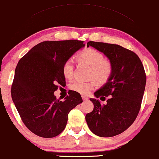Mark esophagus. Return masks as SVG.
<instances>
[{"mask_svg": "<svg viewBox=\"0 0 159 159\" xmlns=\"http://www.w3.org/2000/svg\"><path fill=\"white\" fill-rule=\"evenodd\" d=\"M82 99H83V100H84V101H86V100H87L89 98H88L87 97H86V96H82Z\"/></svg>", "mask_w": 159, "mask_h": 159, "instance_id": "34e87169", "label": "esophagus"}]
</instances>
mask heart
Masks as SVG:
<instances>
[{"label":"heart","instance_id":"b5f03b06","mask_svg":"<svg viewBox=\"0 0 159 159\" xmlns=\"http://www.w3.org/2000/svg\"><path fill=\"white\" fill-rule=\"evenodd\" d=\"M77 59L78 61L85 62L90 65L89 78H94L100 84L107 83L113 74L112 62L110 60L104 59L103 54L94 48H88L84 49L78 53ZM73 59H67L62 67L63 75L67 79L71 80L73 77ZM95 80L91 79L87 81H75L70 84V88L73 91L81 94H88L95 86Z\"/></svg>","mask_w":159,"mask_h":159}]
</instances>
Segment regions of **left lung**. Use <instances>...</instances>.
<instances>
[{
    "mask_svg": "<svg viewBox=\"0 0 159 159\" xmlns=\"http://www.w3.org/2000/svg\"><path fill=\"white\" fill-rule=\"evenodd\" d=\"M112 62L113 74L103 87L90 98L93 111L86 114V121L92 133L101 137L120 134L134 123L141 108L146 84V74L141 60L134 52L122 46L89 41Z\"/></svg>",
    "mask_w": 159,
    "mask_h": 159,
    "instance_id": "8db88e82",
    "label": "left lung"
}]
</instances>
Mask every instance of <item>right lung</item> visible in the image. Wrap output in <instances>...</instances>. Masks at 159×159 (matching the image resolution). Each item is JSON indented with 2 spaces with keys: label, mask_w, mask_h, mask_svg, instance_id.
Masks as SVG:
<instances>
[{
  "label": "right lung",
  "mask_w": 159,
  "mask_h": 159,
  "mask_svg": "<svg viewBox=\"0 0 159 159\" xmlns=\"http://www.w3.org/2000/svg\"><path fill=\"white\" fill-rule=\"evenodd\" d=\"M84 41L42 42L23 56L15 69L11 98L22 121L29 130L43 138H52L63 131L69 112L83 102L73 90L61 101L54 95L59 85H66L64 64L80 48Z\"/></svg>",
  "instance_id": "1"
}]
</instances>
